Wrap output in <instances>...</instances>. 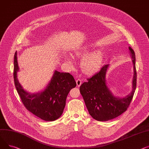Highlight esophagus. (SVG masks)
I'll use <instances>...</instances> for the list:
<instances>
[{"instance_id":"obj_1","label":"esophagus","mask_w":149,"mask_h":149,"mask_svg":"<svg viewBox=\"0 0 149 149\" xmlns=\"http://www.w3.org/2000/svg\"><path fill=\"white\" fill-rule=\"evenodd\" d=\"M76 84H77V86H80L82 84V81L81 79H77L76 81Z\"/></svg>"}]
</instances>
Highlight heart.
<instances>
[{"label": "heart", "mask_w": 149, "mask_h": 149, "mask_svg": "<svg viewBox=\"0 0 149 149\" xmlns=\"http://www.w3.org/2000/svg\"><path fill=\"white\" fill-rule=\"evenodd\" d=\"M75 54L78 56H82L81 61V68L82 71L87 75H91L97 72L102 66L103 53L101 50H95L89 53L88 49L84 47L83 49L75 52ZM67 63H71L70 58H67Z\"/></svg>", "instance_id": "1"}]
</instances>
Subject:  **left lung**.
I'll return each instance as SVG.
<instances>
[{"instance_id": "8db88e82", "label": "left lung", "mask_w": 149, "mask_h": 149, "mask_svg": "<svg viewBox=\"0 0 149 149\" xmlns=\"http://www.w3.org/2000/svg\"><path fill=\"white\" fill-rule=\"evenodd\" d=\"M129 49L134 64L132 90L129 95L123 98L117 97L109 90L105 79L109 64L103 65L99 72L80 86L81 94L90 115L96 120L105 121L118 117L127 110L132 101L136 85V60L134 50L130 47Z\"/></svg>"}]
</instances>
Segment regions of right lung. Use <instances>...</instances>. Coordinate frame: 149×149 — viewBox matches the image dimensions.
I'll return each mask as SVG.
<instances>
[{
	"label": "right lung",
	"mask_w": 149,
	"mask_h": 149,
	"mask_svg": "<svg viewBox=\"0 0 149 149\" xmlns=\"http://www.w3.org/2000/svg\"><path fill=\"white\" fill-rule=\"evenodd\" d=\"M17 52L14 58V80L17 93L24 106L38 118L47 121L61 117L65 106L69 91L76 86L73 76L69 73L55 71L45 90L35 94L26 92L19 83L17 73L19 70Z\"/></svg>",
	"instance_id": "1"
}]
</instances>
